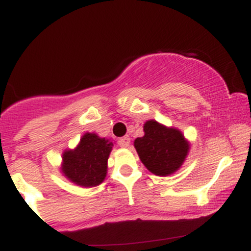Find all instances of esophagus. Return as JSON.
<instances>
[{"mask_svg":"<svg viewBox=\"0 0 251 251\" xmlns=\"http://www.w3.org/2000/svg\"><path fill=\"white\" fill-rule=\"evenodd\" d=\"M118 144H119V146H122V148H127V146L129 145V137H128V135H125V137L119 138V140H118Z\"/></svg>","mask_w":251,"mask_h":251,"instance_id":"1","label":"esophagus"}]
</instances>
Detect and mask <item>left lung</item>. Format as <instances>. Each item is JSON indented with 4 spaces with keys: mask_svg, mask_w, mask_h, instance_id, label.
<instances>
[{
    "mask_svg": "<svg viewBox=\"0 0 251 251\" xmlns=\"http://www.w3.org/2000/svg\"><path fill=\"white\" fill-rule=\"evenodd\" d=\"M144 132V137L134 140V148L144 165L157 176H168L177 171L189 151L183 134L154 120L146 122Z\"/></svg>",
    "mask_w": 251,
    "mask_h": 251,
    "instance_id": "1",
    "label": "left lung"
}]
</instances>
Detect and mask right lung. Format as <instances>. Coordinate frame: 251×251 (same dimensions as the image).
<instances>
[{"label": "right lung", "mask_w": 251, "mask_h": 251, "mask_svg": "<svg viewBox=\"0 0 251 251\" xmlns=\"http://www.w3.org/2000/svg\"><path fill=\"white\" fill-rule=\"evenodd\" d=\"M113 144L94 133H86L79 146L63 154V174L81 186H97L106 177L107 159Z\"/></svg>", "instance_id": "right-lung-1"}]
</instances>
